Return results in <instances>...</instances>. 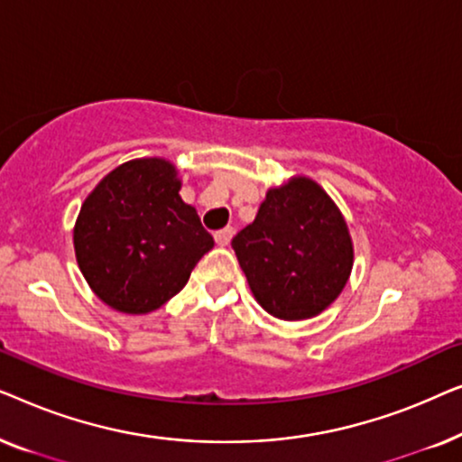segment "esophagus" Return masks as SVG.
I'll list each match as a JSON object with an SVG mask.
<instances>
[{"label": "esophagus", "mask_w": 462, "mask_h": 462, "mask_svg": "<svg viewBox=\"0 0 462 462\" xmlns=\"http://www.w3.org/2000/svg\"><path fill=\"white\" fill-rule=\"evenodd\" d=\"M231 237H233L231 226H225V229H220V231L214 233V242H217L218 245H229Z\"/></svg>", "instance_id": "1"}]
</instances>
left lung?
<instances>
[{"mask_svg": "<svg viewBox=\"0 0 462 462\" xmlns=\"http://www.w3.org/2000/svg\"><path fill=\"white\" fill-rule=\"evenodd\" d=\"M231 245L258 305L286 321L315 318L330 307L353 267L343 214L305 176L269 189L254 223Z\"/></svg>", "mask_w": 462, "mask_h": 462, "instance_id": "8db88e82", "label": "left lung"}]
</instances>
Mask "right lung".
<instances>
[{
    "mask_svg": "<svg viewBox=\"0 0 462 462\" xmlns=\"http://www.w3.org/2000/svg\"><path fill=\"white\" fill-rule=\"evenodd\" d=\"M176 168L162 157L117 166L81 204L78 264L111 309L141 315L179 294L214 239L180 199Z\"/></svg>",
    "mask_w": 462,
    "mask_h": 462,
    "instance_id": "1",
    "label": "right lung"
}]
</instances>
